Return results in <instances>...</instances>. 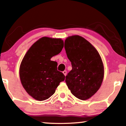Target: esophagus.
Listing matches in <instances>:
<instances>
[{"label":"esophagus","instance_id":"esophagus-1","mask_svg":"<svg viewBox=\"0 0 126 126\" xmlns=\"http://www.w3.org/2000/svg\"><path fill=\"white\" fill-rule=\"evenodd\" d=\"M63 75H64L65 76L66 75V73H67V72L66 71V70H64V71H63Z\"/></svg>","mask_w":126,"mask_h":126}]
</instances>
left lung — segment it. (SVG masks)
Returning a JSON list of instances; mask_svg holds the SVG:
<instances>
[{
  "mask_svg": "<svg viewBox=\"0 0 126 126\" xmlns=\"http://www.w3.org/2000/svg\"><path fill=\"white\" fill-rule=\"evenodd\" d=\"M64 47L72 66L66 76V85L75 97L88 99L99 90L104 78L101 57L90 42L79 35L67 38Z\"/></svg>",
  "mask_w": 126,
  "mask_h": 126,
  "instance_id": "left-lung-1",
  "label": "left lung"
}]
</instances>
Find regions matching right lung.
Masks as SVG:
<instances>
[{
    "label": "right lung",
    "mask_w": 126,
    "mask_h": 126,
    "mask_svg": "<svg viewBox=\"0 0 126 126\" xmlns=\"http://www.w3.org/2000/svg\"><path fill=\"white\" fill-rule=\"evenodd\" d=\"M63 47L61 39L44 37L34 43L24 56L19 68L20 81L34 99H49L64 81V75L57 70V63L50 60Z\"/></svg>",
    "instance_id": "add662e5"
}]
</instances>
